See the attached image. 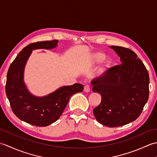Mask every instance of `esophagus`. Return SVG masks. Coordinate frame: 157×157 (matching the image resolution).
Returning <instances> with one entry per match:
<instances>
[{"instance_id": "obj_1", "label": "esophagus", "mask_w": 157, "mask_h": 157, "mask_svg": "<svg viewBox=\"0 0 157 157\" xmlns=\"http://www.w3.org/2000/svg\"><path fill=\"white\" fill-rule=\"evenodd\" d=\"M84 90L86 92H89L90 90V86H88V85L85 86L84 88Z\"/></svg>"}]
</instances>
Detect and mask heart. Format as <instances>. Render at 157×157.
<instances>
[{"mask_svg": "<svg viewBox=\"0 0 157 157\" xmlns=\"http://www.w3.org/2000/svg\"><path fill=\"white\" fill-rule=\"evenodd\" d=\"M105 59V55L102 52H95L91 56L90 63L92 65L99 64L104 61Z\"/></svg>", "mask_w": 157, "mask_h": 157, "instance_id": "b5f03b06", "label": "heart"}]
</instances>
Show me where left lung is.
<instances>
[{"instance_id": "obj_1", "label": "left lung", "mask_w": 157, "mask_h": 157, "mask_svg": "<svg viewBox=\"0 0 157 157\" xmlns=\"http://www.w3.org/2000/svg\"><path fill=\"white\" fill-rule=\"evenodd\" d=\"M121 63L93 79L92 91L101 95L94 109L96 120L107 127L122 126L135 121L142 113L149 95L147 69L132 50L111 46Z\"/></svg>"}]
</instances>
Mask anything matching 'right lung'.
<instances>
[{"mask_svg":"<svg viewBox=\"0 0 157 157\" xmlns=\"http://www.w3.org/2000/svg\"><path fill=\"white\" fill-rule=\"evenodd\" d=\"M58 40L37 42L28 45L16 56L10 65L5 91L14 114L21 121L36 126H47L55 122L63 113L70 97L82 92L84 86L74 84L62 86L44 96H36L28 90L24 82L25 67L32 51L52 49Z\"/></svg>","mask_w":157,"mask_h":157,"instance_id":"add662e5","label":"right lung"}]
</instances>
